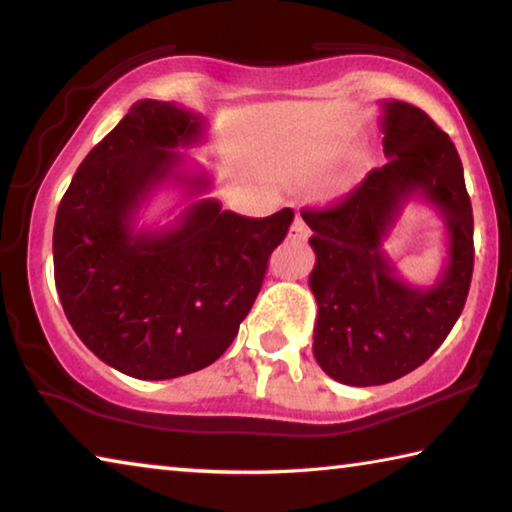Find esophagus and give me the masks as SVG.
I'll list each match as a JSON object with an SVG mask.
<instances>
[{"label": "esophagus", "instance_id": "1", "mask_svg": "<svg viewBox=\"0 0 512 512\" xmlns=\"http://www.w3.org/2000/svg\"><path fill=\"white\" fill-rule=\"evenodd\" d=\"M309 235H311L309 225L298 216V219L293 221L291 228H289V239H291V241H305Z\"/></svg>", "mask_w": 512, "mask_h": 512}]
</instances>
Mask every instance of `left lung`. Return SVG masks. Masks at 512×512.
Wrapping results in <instances>:
<instances>
[{
  "mask_svg": "<svg viewBox=\"0 0 512 512\" xmlns=\"http://www.w3.org/2000/svg\"><path fill=\"white\" fill-rule=\"evenodd\" d=\"M388 162L327 210H307L318 305L314 357L348 386H379L422 366L452 332L474 268V219L449 135L420 108L381 103ZM422 195L444 216L448 264L431 288L404 283L380 250L401 205Z\"/></svg>",
  "mask_w": 512,
  "mask_h": 512,
  "instance_id": "obj_1",
  "label": "left lung"
}]
</instances>
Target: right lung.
Returning a JSON list of instances; mask_svg holds the SVG:
<instances>
[{"label": "right lung", "instance_id": "right-lung-1", "mask_svg": "<svg viewBox=\"0 0 512 512\" xmlns=\"http://www.w3.org/2000/svg\"><path fill=\"white\" fill-rule=\"evenodd\" d=\"M203 131V117L176 103L137 101L58 205L54 277L65 316L88 350L128 377L173 379L219 359L293 221L289 207L246 219L201 198L173 225L137 230L142 203L169 178L187 196L210 189L205 171L178 173L176 149Z\"/></svg>", "mask_w": 512, "mask_h": 512}]
</instances>
